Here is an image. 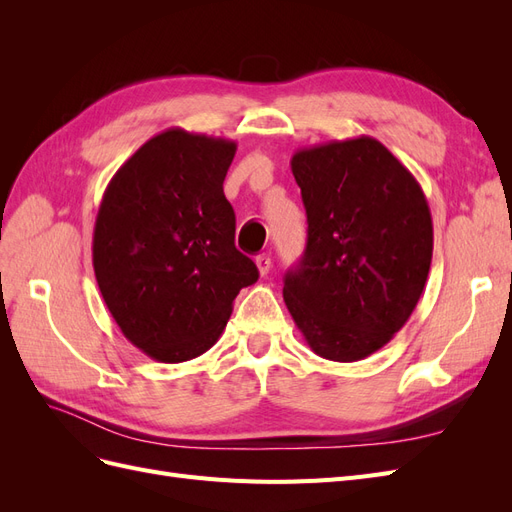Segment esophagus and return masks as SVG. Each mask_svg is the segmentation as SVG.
Masks as SVG:
<instances>
[{"instance_id":"34e87169","label":"esophagus","mask_w":512,"mask_h":512,"mask_svg":"<svg viewBox=\"0 0 512 512\" xmlns=\"http://www.w3.org/2000/svg\"><path fill=\"white\" fill-rule=\"evenodd\" d=\"M256 267H258L260 275H269V271H271V267H273L271 256H267V254H260V256L256 258Z\"/></svg>"}]
</instances>
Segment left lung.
<instances>
[{
    "label": "left lung",
    "instance_id": "left-lung-1",
    "mask_svg": "<svg viewBox=\"0 0 512 512\" xmlns=\"http://www.w3.org/2000/svg\"><path fill=\"white\" fill-rule=\"evenodd\" d=\"M307 213V245L284 277V301L307 346L352 363L404 327L433 252L427 198L371 136L299 149L290 160Z\"/></svg>",
    "mask_w": 512,
    "mask_h": 512
}]
</instances>
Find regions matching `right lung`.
<instances>
[{
  "instance_id": "obj_1",
  "label": "right lung",
  "mask_w": 512,
  "mask_h": 512,
  "mask_svg": "<svg viewBox=\"0 0 512 512\" xmlns=\"http://www.w3.org/2000/svg\"><path fill=\"white\" fill-rule=\"evenodd\" d=\"M237 143L166 130L108 183L94 228V273L130 342L162 363L207 352L258 269L235 247L224 179Z\"/></svg>"
}]
</instances>
